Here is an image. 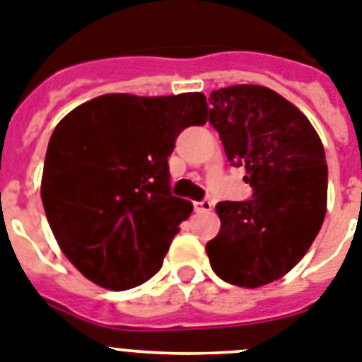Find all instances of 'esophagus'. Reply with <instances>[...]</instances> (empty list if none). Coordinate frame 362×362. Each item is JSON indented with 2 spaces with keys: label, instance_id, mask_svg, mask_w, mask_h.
Wrapping results in <instances>:
<instances>
[{
  "label": "esophagus",
  "instance_id": "esophagus-1",
  "mask_svg": "<svg viewBox=\"0 0 362 362\" xmlns=\"http://www.w3.org/2000/svg\"><path fill=\"white\" fill-rule=\"evenodd\" d=\"M193 207L197 213H209V211L213 209V204H211V200H200V202H194Z\"/></svg>",
  "mask_w": 362,
  "mask_h": 362
}]
</instances>
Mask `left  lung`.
<instances>
[{
  "mask_svg": "<svg viewBox=\"0 0 362 362\" xmlns=\"http://www.w3.org/2000/svg\"><path fill=\"white\" fill-rule=\"evenodd\" d=\"M209 103V122L230 165L245 169L252 198L216 204L221 227L205 250L218 278L256 288L294 269L323 226L325 148L310 120L274 90L238 84Z\"/></svg>",
  "mask_w": 362,
  "mask_h": 362,
  "instance_id": "1",
  "label": "left lung"
}]
</instances>
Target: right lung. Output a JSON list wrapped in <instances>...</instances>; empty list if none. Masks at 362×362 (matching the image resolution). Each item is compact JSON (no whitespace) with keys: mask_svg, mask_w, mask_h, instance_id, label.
Listing matches in <instances>:
<instances>
[{"mask_svg":"<svg viewBox=\"0 0 362 362\" xmlns=\"http://www.w3.org/2000/svg\"><path fill=\"white\" fill-rule=\"evenodd\" d=\"M207 122L204 93H106L55 126L41 200L61 250L81 274L110 291L160 270L193 204L171 194L168 157L189 126Z\"/></svg>","mask_w":362,"mask_h":362,"instance_id":"obj_1","label":"right lung"}]
</instances>
